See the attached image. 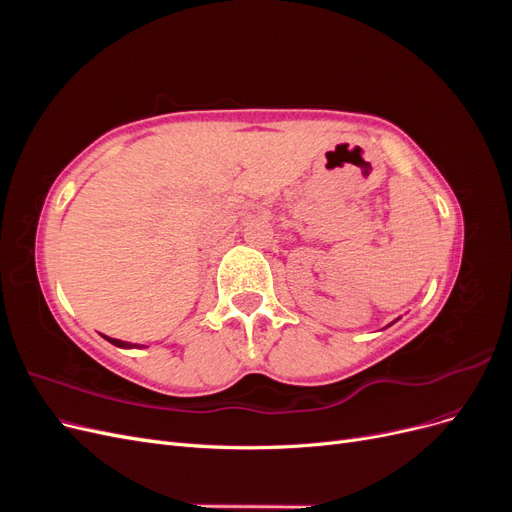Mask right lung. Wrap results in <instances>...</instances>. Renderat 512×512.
I'll use <instances>...</instances> for the list:
<instances>
[{"instance_id": "add662e5", "label": "right lung", "mask_w": 512, "mask_h": 512, "mask_svg": "<svg viewBox=\"0 0 512 512\" xmlns=\"http://www.w3.org/2000/svg\"><path fill=\"white\" fill-rule=\"evenodd\" d=\"M106 337V335H104ZM108 342H111L113 346H119V348H145V346H138V344H128V342H121V339H113V337H106Z\"/></svg>"}]
</instances>
